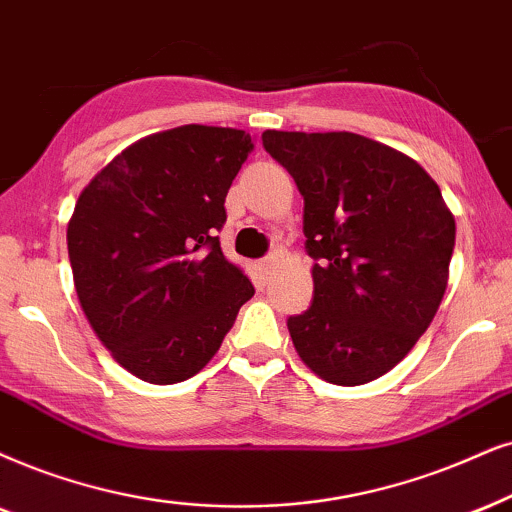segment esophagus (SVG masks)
Listing matches in <instances>:
<instances>
[{
	"instance_id": "obj_1",
	"label": "esophagus",
	"mask_w": 512,
	"mask_h": 512,
	"mask_svg": "<svg viewBox=\"0 0 512 512\" xmlns=\"http://www.w3.org/2000/svg\"><path fill=\"white\" fill-rule=\"evenodd\" d=\"M276 262H278V255H276V252H271V255H267V257H264V260H262V269H264V271L274 269Z\"/></svg>"
}]
</instances>
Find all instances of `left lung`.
<instances>
[{"mask_svg": "<svg viewBox=\"0 0 512 512\" xmlns=\"http://www.w3.org/2000/svg\"><path fill=\"white\" fill-rule=\"evenodd\" d=\"M262 144L304 198L314 297L288 319L297 354L326 383H371L435 319L454 255V215L435 179L380 141L267 129Z\"/></svg>", "mask_w": 512, "mask_h": 512, "instance_id": "1", "label": "left lung"}]
</instances>
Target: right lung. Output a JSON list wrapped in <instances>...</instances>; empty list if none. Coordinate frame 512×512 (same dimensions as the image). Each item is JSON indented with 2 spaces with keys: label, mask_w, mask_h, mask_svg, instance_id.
<instances>
[{
  "label": "right lung",
  "mask_w": 512,
  "mask_h": 512,
  "mask_svg": "<svg viewBox=\"0 0 512 512\" xmlns=\"http://www.w3.org/2000/svg\"><path fill=\"white\" fill-rule=\"evenodd\" d=\"M250 151L243 129L174 127L115 155L77 198L68 255L82 312L146 383L196 375L255 295L217 236Z\"/></svg>",
  "instance_id": "right-lung-1"
}]
</instances>
